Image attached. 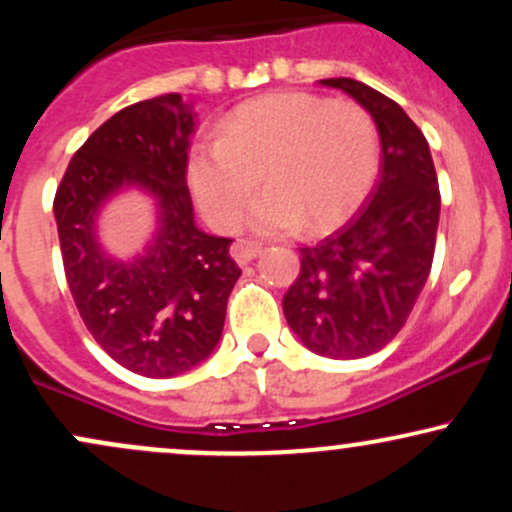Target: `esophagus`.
I'll return each mask as SVG.
<instances>
[{"instance_id":"obj_1","label":"esophagus","mask_w":512,"mask_h":512,"mask_svg":"<svg viewBox=\"0 0 512 512\" xmlns=\"http://www.w3.org/2000/svg\"><path fill=\"white\" fill-rule=\"evenodd\" d=\"M260 252H262V248L257 243H250V240H238V243L233 245V260H236L238 264H248L255 260Z\"/></svg>"}]
</instances>
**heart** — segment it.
Listing matches in <instances>:
<instances>
[{"label":"heart","mask_w":512,"mask_h":512,"mask_svg":"<svg viewBox=\"0 0 512 512\" xmlns=\"http://www.w3.org/2000/svg\"><path fill=\"white\" fill-rule=\"evenodd\" d=\"M380 132L373 115L349 98L276 91L238 105L219 137L187 156V180L216 231L243 226L252 197V228L281 236L305 226L327 233L363 207L380 173Z\"/></svg>","instance_id":"b5f03b06"}]
</instances>
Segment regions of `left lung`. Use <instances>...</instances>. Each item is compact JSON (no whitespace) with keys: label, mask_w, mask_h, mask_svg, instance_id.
Returning a JSON list of instances; mask_svg holds the SVG:
<instances>
[{"label":"left lung","mask_w":512,"mask_h":512,"mask_svg":"<svg viewBox=\"0 0 512 512\" xmlns=\"http://www.w3.org/2000/svg\"><path fill=\"white\" fill-rule=\"evenodd\" d=\"M373 115L383 146L378 185L366 207L317 245L301 248V274L284 315L310 351L363 358L397 332L431 274L440 216L438 175L428 142L392 98L356 79H322Z\"/></svg>","instance_id":"1"}]
</instances>
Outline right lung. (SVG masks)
<instances>
[{"mask_svg": "<svg viewBox=\"0 0 512 512\" xmlns=\"http://www.w3.org/2000/svg\"><path fill=\"white\" fill-rule=\"evenodd\" d=\"M195 117L180 93L127 105L72 156L55 192V219L69 291L101 349L146 378H173L219 344L240 267L231 238L195 226L187 146ZM139 184L159 199L162 228L144 258L110 261L92 221L110 194Z\"/></svg>", "mask_w": 512, "mask_h": 512, "instance_id": "right-lung-1", "label": "right lung"}]
</instances>
